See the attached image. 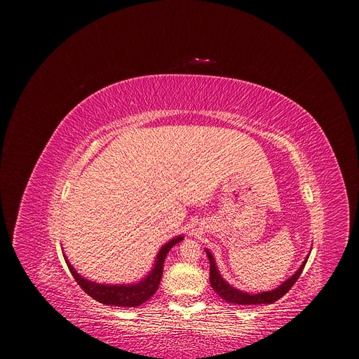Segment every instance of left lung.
Instances as JSON below:
<instances>
[{"label": "left lung", "instance_id": "8db88e82", "mask_svg": "<svg viewBox=\"0 0 359 359\" xmlns=\"http://www.w3.org/2000/svg\"><path fill=\"white\" fill-rule=\"evenodd\" d=\"M206 254L210 262V284L213 287V290L227 302L230 304H238V305H257V304H273L277 299H280L284 294H287L290 291V288L295 284V281L299 278L306 260L305 259L301 264V267L294 273V276H291L287 281H284L280 287H277L273 291H264V292H259V294H248L245 291H240L234 287H231L229 283H226L222 277V274L219 273L217 267H216V262L213 259V254L206 250ZM310 257V255H306Z\"/></svg>", "mask_w": 359, "mask_h": 359}]
</instances>
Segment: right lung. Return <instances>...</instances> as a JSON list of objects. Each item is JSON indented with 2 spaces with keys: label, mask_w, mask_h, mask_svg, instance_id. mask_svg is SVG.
<instances>
[{
  "label": "right lung",
  "mask_w": 359,
  "mask_h": 359,
  "mask_svg": "<svg viewBox=\"0 0 359 359\" xmlns=\"http://www.w3.org/2000/svg\"><path fill=\"white\" fill-rule=\"evenodd\" d=\"M183 238L184 237L179 236V237L172 238L169 243H166L158 252L156 263H155V266H153L151 271L136 284H122V285L112 284V285H109V284H97V283L89 281V280L83 278L81 274H78V271L67 260V255H64V257H65L67 266H68L72 277L89 297L99 301L100 304H107V305L137 306V305L143 304L144 301H147L153 294L158 291L161 280H162V274H163V263H165L166 255L170 251V248L175 244L180 243Z\"/></svg>",
  "instance_id": "1"
}]
</instances>
